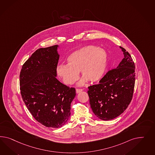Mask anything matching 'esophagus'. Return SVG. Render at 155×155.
Returning a JSON list of instances; mask_svg holds the SVG:
<instances>
[{
  "instance_id": "34e87169",
  "label": "esophagus",
  "mask_w": 155,
  "mask_h": 155,
  "mask_svg": "<svg viewBox=\"0 0 155 155\" xmlns=\"http://www.w3.org/2000/svg\"><path fill=\"white\" fill-rule=\"evenodd\" d=\"M82 91H83L82 89L77 88V89H76V93H77V94H78V93H80V92H82Z\"/></svg>"
}]
</instances>
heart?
<instances>
[{
  "label": "heart",
  "instance_id": "b5f03b06",
  "mask_svg": "<svg viewBox=\"0 0 155 155\" xmlns=\"http://www.w3.org/2000/svg\"><path fill=\"white\" fill-rule=\"evenodd\" d=\"M68 64H60L56 72L67 85L74 84L79 78V71L83 75L78 86L88 82H98L102 78L108 66V54L105 50L93 45L84 46L68 56Z\"/></svg>",
  "mask_w": 155,
  "mask_h": 155
}]
</instances>
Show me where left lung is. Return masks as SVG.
Instances as JSON below:
<instances>
[{
    "mask_svg": "<svg viewBox=\"0 0 155 155\" xmlns=\"http://www.w3.org/2000/svg\"><path fill=\"white\" fill-rule=\"evenodd\" d=\"M124 58L116 69L109 71L100 84L88 87L92 112L102 120H113L123 113L130 104L135 85V64L130 54L120 47Z\"/></svg>",
    "mask_w": 155,
    "mask_h": 155,
    "instance_id": "obj_1",
    "label": "left lung"
}]
</instances>
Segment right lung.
Returning a JSON list of instances; mask_svg holds the SVG:
<instances>
[{
  "label": "right lung",
  "instance_id": "add662e5",
  "mask_svg": "<svg viewBox=\"0 0 155 155\" xmlns=\"http://www.w3.org/2000/svg\"><path fill=\"white\" fill-rule=\"evenodd\" d=\"M59 45L35 51L22 67V98L34 118L48 127L64 125L71 115L75 90L57 80Z\"/></svg>",
  "mask_w": 155,
  "mask_h": 155
}]
</instances>
